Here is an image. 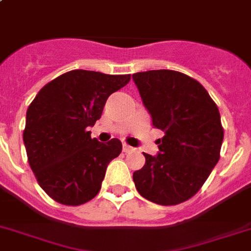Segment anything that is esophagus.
I'll return each instance as SVG.
<instances>
[{"mask_svg":"<svg viewBox=\"0 0 251 251\" xmlns=\"http://www.w3.org/2000/svg\"><path fill=\"white\" fill-rule=\"evenodd\" d=\"M122 151L127 154V152H130V151H133V147H130L129 145H126V143H124V145H122Z\"/></svg>","mask_w":251,"mask_h":251,"instance_id":"obj_1","label":"esophagus"}]
</instances>
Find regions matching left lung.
<instances>
[{"mask_svg":"<svg viewBox=\"0 0 251 251\" xmlns=\"http://www.w3.org/2000/svg\"><path fill=\"white\" fill-rule=\"evenodd\" d=\"M152 125L164 133L156 155L133 174L141 196L176 205L194 196L220 159L224 129L215 101L187 75L170 70L133 75Z\"/></svg>","mask_w":251,"mask_h":251,"instance_id":"1","label":"left lung"}]
</instances>
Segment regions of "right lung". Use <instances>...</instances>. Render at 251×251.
<instances>
[{"label": "right lung", "mask_w": 251, "mask_h": 251, "mask_svg": "<svg viewBox=\"0 0 251 251\" xmlns=\"http://www.w3.org/2000/svg\"><path fill=\"white\" fill-rule=\"evenodd\" d=\"M130 75L74 70L38 92L26 113L24 143L28 164L43 191L64 205H81L99 194L110 160L122 143L91 138L108 97Z\"/></svg>", "instance_id": "right-lung-1"}]
</instances>
